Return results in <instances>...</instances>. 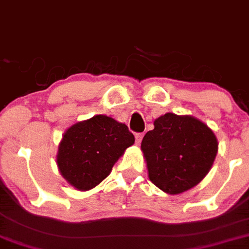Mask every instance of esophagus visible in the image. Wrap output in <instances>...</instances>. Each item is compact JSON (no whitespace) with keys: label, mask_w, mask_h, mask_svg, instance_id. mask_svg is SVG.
<instances>
[{"label":"esophagus","mask_w":249,"mask_h":249,"mask_svg":"<svg viewBox=\"0 0 249 249\" xmlns=\"http://www.w3.org/2000/svg\"><path fill=\"white\" fill-rule=\"evenodd\" d=\"M136 142L138 143V145H139L140 142H142V137H143V134L142 133H136Z\"/></svg>","instance_id":"esophagus-1"}]
</instances>
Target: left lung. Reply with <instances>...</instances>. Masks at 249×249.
Instances as JSON below:
<instances>
[{"instance_id":"left-lung-1","label":"left lung","mask_w":249,"mask_h":249,"mask_svg":"<svg viewBox=\"0 0 249 249\" xmlns=\"http://www.w3.org/2000/svg\"><path fill=\"white\" fill-rule=\"evenodd\" d=\"M148 178L159 189L178 195L210 172L218 152L213 131L193 116L164 113L142 142Z\"/></svg>"}]
</instances>
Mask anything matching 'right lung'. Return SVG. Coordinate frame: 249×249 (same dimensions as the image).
I'll list each match as a JSON object with an SVG mask.
<instances>
[{
    "mask_svg": "<svg viewBox=\"0 0 249 249\" xmlns=\"http://www.w3.org/2000/svg\"><path fill=\"white\" fill-rule=\"evenodd\" d=\"M134 136L123 123L106 115L71 125L59 143L56 164L71 185L86 191L107 178Z\"/></svg>",
    "mask_w": 249,
    "mask_h": 249,
    "instance_id": "add662e5",
    "label": "right lung"
}]
</instances>
